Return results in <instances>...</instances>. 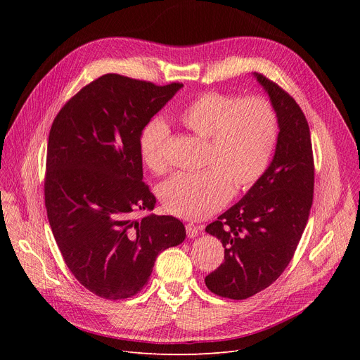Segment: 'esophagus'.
I'll return each mask as SVG.
<instances>
[{
	"instance_id": "34e87169",
	"label": "esophagus",
	"mask_w": 360,
	"mask_h": 360,
	"mask_svg": "<svg viewBox=\"0 0 360 360\" xmlns=\"http://www.w3.org/2000/svg\"><path fill=\"white\" fill-rule=\"evenodd\" d=\"M185 229H186V236L188 238H197L198 236V233H200V228H197L195 224H193V223H188L186 226H185Z\"/></svg>"
}]
</instances>
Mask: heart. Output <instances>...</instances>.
<instances>
[{"instance_id": "b5f03b06", "label": "heart", "mask_w": 360, "mask_h": 360, "mask_svg": "<svg viewBox=\"0 0 360 360\" xmlns=\"http://www.w3.org/2000/svg\"><path fill=\"white\" fill-rule=\"evenodd\" d=\"M179 121L209 140L201 172H179L162 186L165 209L178 217L200 220L229 201L236 190L254 185L267 169L274 151L278 124L273 106L261 98L240 99L217 91L202 93L179 112ZM169 128L151 120L140 134V155L156 174L167 167Z\"/></svg>"}]
</instances>
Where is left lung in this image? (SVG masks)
<instances>
[{"mask_svg": "<svg viewBox=\"0 0 360 360\" xmlns=\"http://www.w3.org/2000/svg\"><path fill=\"white\" fill-rule=\"evenodd\" d=\"M252 75L277 115L274 156L248 193L205 228L224 248V261L205 277V286L236 300L269 288L285 271L305 231L314 194L311 132L304 112L276 83Z\"/></svg>", "mask_w": 360, "mask_h": 360, "instance_id": "8db88e82", "label": "left lung"}]
</instances>
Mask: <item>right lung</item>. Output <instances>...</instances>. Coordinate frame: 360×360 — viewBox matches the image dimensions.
<instances>
[{
    "label": "right lung",
    "instance_id": "1",
    "mask_svg": "<svg viewBox=\"0 0 360 360\" xmlns=\"http://www.w3.org/2000/svg\"><path fill=\"white\" fill-rule=\"evenodd\" d=\"M182 87L105 74L71 98L51 127L48 220L70 271L103 299L139 293L158 255L185 239L174 216L131 217L156 204L143 182L140 134Z\"/></svg>",
    "mask_w": 360,
    "mask_h": 360
}]
</instances>
